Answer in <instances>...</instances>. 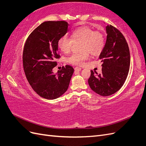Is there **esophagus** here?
I'll return each instance as SVG.
<instances>
[{
	"label": "esophagus",
	"instance_id": "34e87169",
	"mask_svg": "<svg viewBox=\"0 0 146 146\" xmlns=\"http://www.w3.org/2000/svg\"><path fill=\"white\" fill-rule=\"evenodd\" d=\"M81 70H82V68H79V67H76V68H75V70H76V71L79 72V71H80Z\"/></svg>",
	"mask_w": 146,
	"mask_h": 146
}]
</instances>
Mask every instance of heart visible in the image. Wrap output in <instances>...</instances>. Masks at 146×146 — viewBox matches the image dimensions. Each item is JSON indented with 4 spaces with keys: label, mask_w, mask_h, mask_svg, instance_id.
I'll return each instance as SVG.
<instances>
[{
    "label": "heart",
    "mask_w": 146,
    "mask_h": 146,
    "mask_svg": "<svg viewBox=\"0 0 146 146\" xmlns=\"http://www.w3.org/2000/svg\"><path fill=\"white\" fill-rule=\"evenodd\" d=\"M81 42L79 50L81 52L73 54L67 61L74 66H82L88 59L89 53L97 55L103 50L105 44L104 34L99 30H94L88 26H83L75 29L71 33V38L67 36H61L58 41L60 49L68 54L71 50L73 42Z\"/></svg>",
    "instance_id": "obj_1"
}]
</instances>
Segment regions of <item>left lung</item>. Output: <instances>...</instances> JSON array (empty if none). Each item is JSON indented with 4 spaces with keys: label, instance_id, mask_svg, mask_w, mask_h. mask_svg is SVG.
<instances>
[{
    "label": "left lung",
    "instance_id": "obj_1",
    "mask_svg": "<svg viewBox=\"0 0 146 146\" xmlns=\"http://www.w3.org/2000/svg\"><path fill=\"white\" fill-rule=\"evenodd\" d=\"M107 36L99 56L102 74L94 76L91 70L88 83L91 90L102 96L115 93L124 84L129 72L130 55L129 47L122 33L113 25L106 27Z\"/></svg>",
    "mask_w": 146,
    "mask_h": 146
}]
</instances>
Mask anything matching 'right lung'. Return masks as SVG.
<instances>
[{"label": "right lung", "mask_w": 146, "mask_h": 146, "mask_svg": "<svg viewBox=\"0 0 146 146\" xmlns=\"http://www.w3.org/2000/svg\"><path fill=\"white\" fill-rule=\"evenodd\" d=\"M68 23L64 21H46L35 29L27 38L23 51L25 76L33 90L46 99H55L67 91L74 68L63 66L56 75L52 69L60 58L58 39L67 33Z\"/></svg>", "instance_id": "add662e5"}]
</instances>
